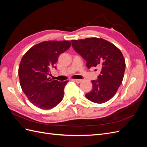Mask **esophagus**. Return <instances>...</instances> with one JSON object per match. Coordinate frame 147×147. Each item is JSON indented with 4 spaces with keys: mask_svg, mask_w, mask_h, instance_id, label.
Here are the masks:
<instances>
[{
    "mask_svg": "<svg viewBox=\"0 0 147 147\" xmlns=\"http://www.w3.org/2000/svg\"><path fill=\"white\" fill-rule=\"evenodd\" d=\"M73 80L77 83H80L82 82V80H80V79H75V80Z\"/></svg>",
    "mask_w": 147,
    "mask_h": 147,
    "instance_id": "esophagus-1",
    "label": "esophagus"
}]
</instances>
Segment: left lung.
I'll return each instance as SVG.
<instances>
[{
  "label": "left lung",
  "mask_w": 147,
  "mask_h": 147,
  "mask_svg": "<svg viewBox=\"0 0 147 147\" xmlns=\"http://www.w3.org/2000/svg\"><path fill=\"white\" fill-rule=\"evenodd\" d=\"M74 50L86 61L88 69L98 67V80L91 81L92 90L85 95L97 104L107 102L116 94L123 82L126 67L121 51L113 43L97 37L72 40Z\"/></svg>",
  "instance_id": "1"
}]
</instances>
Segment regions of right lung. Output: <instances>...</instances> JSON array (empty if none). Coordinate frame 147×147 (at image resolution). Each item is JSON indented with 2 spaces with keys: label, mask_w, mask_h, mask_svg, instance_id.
<instances>
[{
  "label": "right lung",
  "mask_w": 147,
  "mask_h": 147,
  "mask_svg": "<svg viewBox=\"0 0 147 147\" xmlns=\"http://www.w3.org/2000/svg\"><path fill=\"white\" fill-rule=\"evenodd\" d=\"M68 40L42 42L31 47L23 56L18 75L22 90L31 103L49 110L63 100L69 81L58 82L49 77L59 56L70 47Z\"/></svg>",
  "instance_id": "right-lung-1"
}]
</instances>
